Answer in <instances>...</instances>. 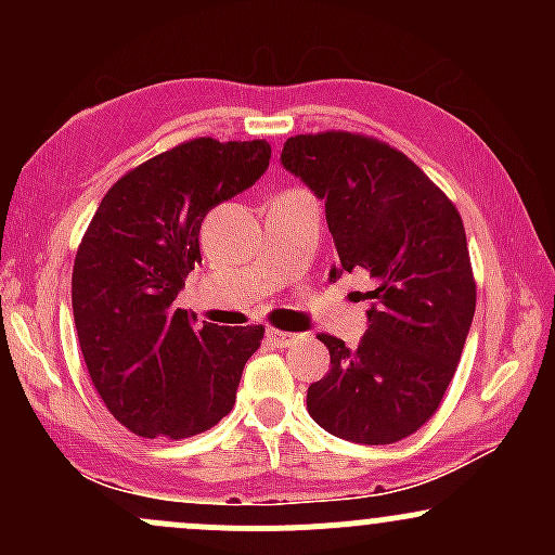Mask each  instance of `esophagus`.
<instances>
[{
	"label": "esophagus",
	"instance_id": "1",
	"mask_svg": "<svg viewBox=\"0 0 555 555\" xmlns=\"http://www.w3.org/2000/svg\"><path fill=\"white\" fill-rule=\"evenodd\" d=\"M266 339H269L273 347H289V344H295L297 336L292 334V331H282V328H269L266 331Z\"/></svg>",
	"mask_w": 555,
	"mask_h": 555
}]
</instances>
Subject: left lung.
Instances as JSON below:
<instances>
[{
    "label": "left lung",
    "mask_w": 555,
    "mask_h": 555,
    "mask_svg": "<svg viewBox=\"0 0 555 555\" xmlns=\"http://www.w3.org/2000/svg\"><path fill=\"white\" fill-rule=\"evenodd\" d=\"M282 164L326 203L336 266L371 276L358 349L331 334V371L308 388L310 417L354 443H397L441 406L475 315L477 286L454 203L412 158L347 130L295 135Z\"/></svg>",
    "instance_id": "1"
}]
</instances>
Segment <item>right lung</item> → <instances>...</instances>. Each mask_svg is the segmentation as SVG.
I'll return each mask as SVG.
<instances>
[{
	"mask_svg": "<svg viewBox=\"0 0 555 555\" xmlns=\"http://www.w3.org/2000/svg\"><path fill=\"white\" fill-rule=\"evenodd\" d=\"M266 140H184L112 184L82 234L73 315L106 410L143 438L197 436L232 412L263 326L193 328L175 308L201 224L269 169Z\"/></svg>",
	"mask_w": 555,
	"mask_h": 555,
	"instance_id": "1",
	"label": "right lung"
}]
</instances>
